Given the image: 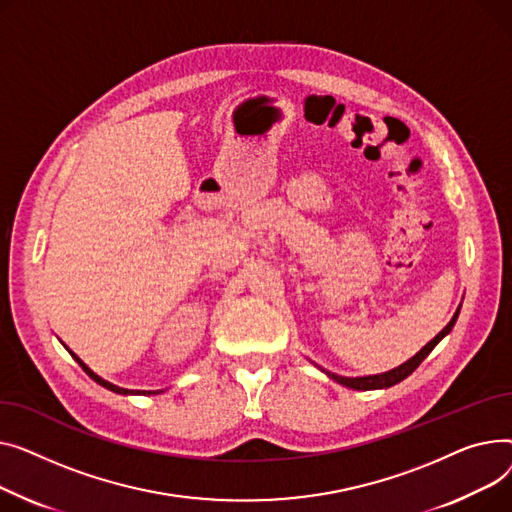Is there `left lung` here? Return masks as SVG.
<instances>
[{"label": "left lung", "mask_w": 512, "mask_h": 512, "mask_svg": "<svg viewBox=\"0 0 512 512\" xmlns=\"http://www.w3.org/2000/svg\"><path fill=\"white\" fill-rule=\"evenodd\" d=\"M459 312H461V306L457 308V312H455V316L450 318V322L440 330V333L428 343V345H424L422 349H419L411 359H407L405 364H401V366H397V368H393V370H388V372H382V374H374V376H357V378H349V376H339V374H335V372H328V370H324V368H320L330 380H335L337 384H343V386H347V388H353V390H376V388H390V386H395V384H399L401 380H405L407 376H411L415 370H417V366L424 362V359L432 353V349L450 333V330H453V326H455V322H457V318H459ZM316 366V364H314Z\"/></svg>", "instance_id": "obj_1"}]
</instances>
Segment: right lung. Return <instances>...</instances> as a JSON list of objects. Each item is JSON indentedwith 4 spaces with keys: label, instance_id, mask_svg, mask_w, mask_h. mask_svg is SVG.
<instances>
[{
    "label": "right lung",
    "instance_id": "1",
    "mask_svg": "<svg viewBox=\"0 0 512 512\" xmlns=\"http://www.w3.org/2000/svg\"><path fill=\"white\" fill-rule=\"evenodd\" d=\"M66 347V345H64ZM68 349V347H66ZM70 351V349H68ZM70 355L76 359V362H78V366L90 376V378H93L97 384H101V386H105L107 390H113V393H117V395H157V393H163V390H142V393H140V390H128V388H122V386H117V384H111V382H107V380H103L99 374H95L93 370H90L84 362H82V359L74 353V351H70Z\"/></svg>",
    "mask_w": 512,
    "mask_h": 512
}]
</instances>
